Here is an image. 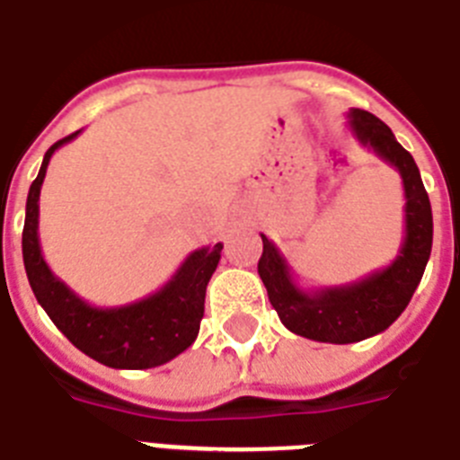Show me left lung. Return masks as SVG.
Here are the masks:
<instances>
[{"label":"left lung","instance_id":"obj_1","mask_svg":"<svg viewBox=\"0 0 460 460\" xmlns=\"http://www.w3.org/2000/svg\"><path fill=\"white\" fill-rule=\"evenodd\" d=\"M349 129L361 146L399 172L404 184V243L394 262L361 281L333 288L305 290L281 250L262 234V257L257 264L269 302L290 333L316 342L347 345L390 328L411 302L432 250V208L416 160L394 139L390 127L368 111H349Z\"/></svg>","mask_w":460,"mask_h":460}]
</instances>
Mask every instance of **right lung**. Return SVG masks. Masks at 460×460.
<instances>
[{"label": "right lung", "mask_w": 460, "mask_h": 460, "mask_svg": "<svg viewBox=\"0 0 460 460\" xmlns=\"http://www.w3.org/2000/svg\"><path fill=\"white\" fill-rule=\"evenodd\" d=\"M80 132L56 141L44 153L40 174L30 186L23 226V264L30 288L56 328L80 352L111 368H153L189 349L200 331L205 288L222 257V243L193 250L160 290L122 307H94L70 290L44 262L40 248V191L56 148Z\"/></svg>", "instance_id": "add662e5"}]
</instances>
